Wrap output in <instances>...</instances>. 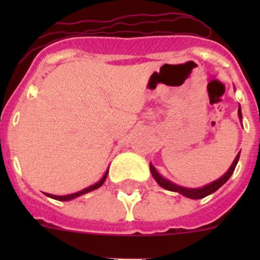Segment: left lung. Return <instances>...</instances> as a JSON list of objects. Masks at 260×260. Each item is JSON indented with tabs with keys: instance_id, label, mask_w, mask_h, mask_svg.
I'll use <instances>...</instances> for the list:
<instances>
[{
	"instance_id": "1",
	"label": "left lung",
	"mask_w": 260,
	"mask_h": 260,
	"mask_svg": "<svg viewBox=\"0 0 260 260\" xmlns=\"http://www.w3.org/2000/svg\"><path fill=\"white\" fill-rule=\"evenodd\" d=\"M238 117H240V119H242L241 107L238 108ZM238 160H240V153L236 156L234 161L232 162L231 168H229L228 172H226L224 176L220 177L219 180H216V181H213V182L208 183V185L203 186V187H199V189H187V187H183V186H178V185H176V183L171 182V181H168L167 178H162V176H160V174H158V172L156 171V168L153 167L152 164H150V171H151V173H152L153 178L156 180V182L161 186V187H164V189L169 190V191L180 192V194H182L183 197H186V198L202 199V198H204V197H207V195L215 192L216 190H219L220 187H221V186L224 185V183L226 182L229 178H231V176L233 174L234 169H236V165H237Z\"/></svg>"
}]
</instances>
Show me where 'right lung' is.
<instances>
[{
    "label": "right lung",
    "instance_id": "1",
    "mask_svg": "<svg viewBox=\"0 0 260 260\" xmlns=\"http://www.w3.org/2000/svg\"><path fill=\"white\" fill-rule=\"evenodd\" d=\"M107 176H108V171L105 172V174H104V176H103V178H102V180L99 181V182H96L95 185H91V186H88V187H86V189L80 190V191H78V192H74V194L62 195V197H61V195H52V194H47V192H45V195H47V197H49V198H52V199H56V201H61V202H65V201H71V199L78 198V197H80V195L87 194V192L92 191V190H96V189H99V187H100V186H102L103 183H104V181L107 180Z\"/></svg>",
    "mask_w": 260,
    "mask_h": 260
}]
</instances>
